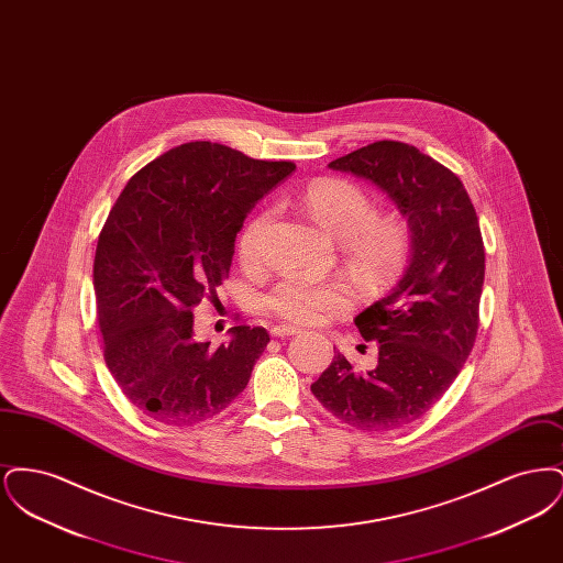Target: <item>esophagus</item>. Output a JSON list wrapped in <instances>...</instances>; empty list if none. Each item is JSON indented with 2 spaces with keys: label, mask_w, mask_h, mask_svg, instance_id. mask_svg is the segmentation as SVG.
<instances>
[{
  "label": "esophagus",
  "mask_w": 563,
  "mask_h": 563,
  "mask_svg": "<svg viewBox=\"0 0 563 563\" xmlns=\"http://www.w3.org/2000/svg\"><path fill=\"white\" fill-rule=\"evenodd\" d=\"M269 333H272L274 338H289V335L299 333V329L291 327V324H274V327L269 329Z\"/></svg>",
  "instance_id": "34e87169"
}]
</instances>
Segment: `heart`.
<instances>
[{
    "instance_id": "1",
    "label": "heart",
    "mask_w": 563,
    "mask_h": 563,
    "mask_svg": "<svg viewBox=\"0 0 563 563\" xmlns=\"http://www.w3.org/2000/svg\"><path fill=\"white\" fill-rule=\"evenodd\" d=\"M306 205L322 230L335 241H344L346 257L363 274H384L395 268L409 244L401 219L393 214H372V202L363 189L342 179H321L306 189ZM269 211L253 214L242 228L239 255L242 264L260 262ZM268 306L283 319L317 322L344 312L350 306L346 285L335 278L287 276L268 295Z\"/></svg>"
}]
</instances>
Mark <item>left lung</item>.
<instances>
[{
  "mask_svg": "<svg viewBox=\"0 0 563 563\" xmlns=\"http://www.w3.org/2000/svg\"><path fill=\"white\" fill-rule=\"evenodd\" d=\"M327 166L369 181L397 207L409 264L354 319L377 344L374 369L356 372L338 352L310 388L344 424L401 429L445 395L475 344L485 276L479 219L454 173L413 145L377 141Z\"/></svg>",
  "mask_w": 563,
  "mask_h": 563,
  "instance_id": "left-lung-1",
  "label": "left lung"
}]
</instances>
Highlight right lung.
Here are the masks:
<instances>
[{"instance_id":"add662e5","label":"right lung","mask_w":563,"mask_h":563,"mask_svg":"<svg viewBox=\"0 0 563 563\" xmlns=\"http://www.w3.org/2000/svg\"><path fill=\"white\" fill-rule=\"evenodd\" d=\"M295 170L232 147L191 141L131 177L95 255L106 363L139 411L191 427L223 411L269 342L239 324L219 349L194 338V308L228 278L251 209Z\"/></svg>"}]
</instances>
